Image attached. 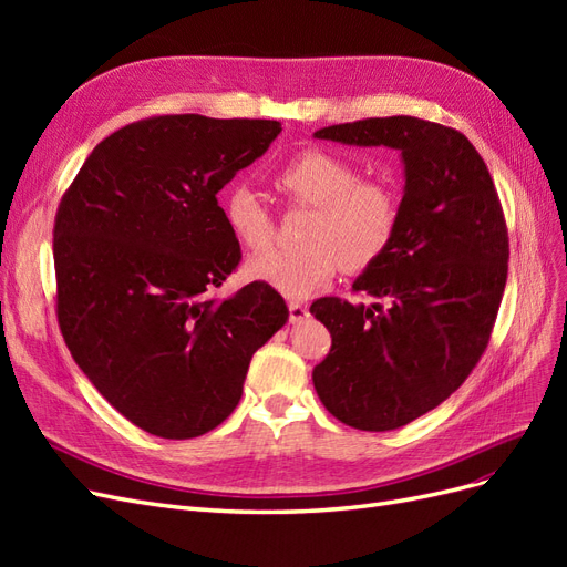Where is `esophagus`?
I'll use <instances>...</instances> for the list:
<instances>
[{"label": "esophagus", "mask_w": 567, "mask_h": 567, "mask_svg": "<svg viewBox=\"0 0 567 567\" xmlns=\"http://www.w3.org/2000/svg\"><path fill=\"white\" fill-rule=\"evenodd\" d=\"M307 317H310V310H307L305 305H300V302H288V319H290V323H300V321H305Z\"/></svg>", "instance_id": "esophagus-1"}]
</instances>
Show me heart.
<instances>
[{
    "mask_svg": "<svg viewBox=\"0 0 567 567\" xmlns=\"http://www.w3.org/2000/svg\"><path fill=\"white\" fill-rule=\"evenodd\" d=\"M274 186L296 205L312 208L298 252L255 255L246 262L252 281L302 300L329 284L342 267L359 274L375 265L398 231L400 203L381 182L359 179V169L338 153L310 148L286 163ZM234 238L255 252L274 246V219L252 188L234 186L221 198Z\"/></svg>",
    "mask_w": 567,
    "mask_h": 567,
    "instance_id": "1",
    "label": "heart"
}]
</instances>
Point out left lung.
Here are the masks:
<instances>
[{
  "label": "left lung",
  "instance_id": "8db88e82",
  "mask_svg": "<svg viewBox=\"0 0 567 567\" xmlns=\"http://www.w3.org/2000/svg\"><path fill=\"white\" fill-rule=\"evenodd\" d=\"M315 136L402 156L398 231L352 284L379 302L310 307L331 331L312 371L321 404L357 431H394L447 400L487 348L508 271L502 203L485 161L452 127L392 115Z\"/></svg>",
  "mask_w": 567,
  "mask_h": 567
}]
</instances>
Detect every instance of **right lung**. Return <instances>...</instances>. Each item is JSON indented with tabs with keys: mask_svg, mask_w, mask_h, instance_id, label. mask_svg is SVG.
Here are the masks:
<instances>
[{
	"mask_svg": "<svg viewBox=\"0 0 567 567\" xmlns=\"http://www.w3.org/2000/svg\"><path fill=\"white\" fill-rule=\"evenodd\" d=\"M279 132L277 120L148 117L106 136L59 205L65 346L111 406L151 435L217 427L241 400L252 354L288 321L267 284L210 298L241 260L217 194Z\"/></svg>",
	"mask_w": 567,
	"mask_h": 567,
	"instance_id": "obj_1",
	"label": "right lung"
}]
</instances>
